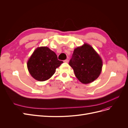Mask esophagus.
<instances>
[{
    "mask_svg": "<svg viewBox=\"0 0 128 128\" xmlns=\"http://www.w3.org/2000/svg\"><path fill=\"white\" fill-rule=\"evenodd\" d=\"M69 62V60L68 59H66L65 60H64V62H66V63H68Z\"/></svg>",
    "mask_w": 128,
    "mask_h": 128,
    "instance_id": "obj_1",
    "label": "esophagus"
}]
</instances>
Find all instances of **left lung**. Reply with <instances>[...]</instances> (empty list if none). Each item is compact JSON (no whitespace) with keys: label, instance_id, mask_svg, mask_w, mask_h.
I'll return each instance as SVG.
<instances>
[{"label":"left lung","instance_id":"1","mask_svg":"<svg viewBox=\"0 0 128 128\" xmlns=\"http://www.w3.org/2000/svg\"><path fill=\"white\" fill-rule=\"evenodd\" d=\"M69 64L81 83L88 84L99 76L102 70V61L94 48L85 43L74 50Z\"/></svg>","mask_w":128,"mask_h":128}]
</instances>
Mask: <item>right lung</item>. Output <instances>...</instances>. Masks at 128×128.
Segmentation results:
<instances>
[{
    "instance_id": "1",
    "label": "right lung",
    "mask_w": 128,
    "mask_h": 128,
    "mask_svg": "<svg viewBox=\"0 0 128 128\" xmlns=\"http://www.w3.org/2000/svg\"><path fill=\"white\" fill-rule=\"evenodd\" d=\"M62 63L63 61L58 59L54 52L44 46L34 50L28 61L27 67L34 78L42 82L51 77Z\"/></svg>"
}]
</instances>
